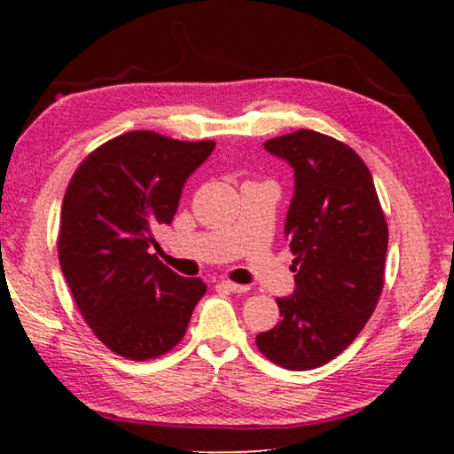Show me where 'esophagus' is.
Masks as SVG:
<instances>
[{
	"mask_svg": "<svg viewBox=\"0 0 454 454\" xmlns=\"http://www.w3.org/2000/svg\"><path fill=\"white\" fill-rule=\"evenodd\" d=\"M222 286L228 288L230 292H234V294H244V292L250 290V286H244V284H236V282H230V280H222Z\"/></svg>",
	"mask_w": 454,
	"mask_h": 454,
	"instance_id": "1",
	"label": "esophagus"
}]
</instances>
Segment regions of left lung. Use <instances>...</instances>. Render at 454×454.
Returning a JSON list of instances; mask_svg holds the SVG:
<instances>
[{"mask_svg": "<svg viewBox=\"0 0 454 454\" xmlns=\"http://www.w3.org/2000/svg\"><path fill=\"white\" fill-rule=\"evenodd\" d=\"M294 170L284 234L294 254V294L276 298L282 320L260 333L262 355L310 371L355 340L382 292L388 228L372 176L347 144L312 129L264 142Z\"/></svg>", "mask_w": 454, "mask_h": 454, "instance_id": "8db88e82", "label": "left lung"}]
</instances>
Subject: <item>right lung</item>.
I'll return each instance as SVG.
<instances>
[{
    "mask_svg": "<svg viewBox=\"0 0 454 454\" xmlns=\"http://www.w3.org/2000/svg\"><path fill=\"white\" fill-rule=\"evenodd\" d=\"M216 142L156 132L121 134L83 160L66 190L59 266L82 317L107 348L156 358L186 334L206 284L150 254L153 230L170 224L182 188Z\"/></svg>",
    "mask_w": 454,
    "mask_h": 454,
    "instance_id": "right-lung-1",
    "label": "right lung"
}]
</instances>
